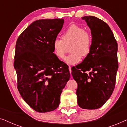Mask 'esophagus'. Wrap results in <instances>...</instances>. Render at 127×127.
Masks as SVG:
<instances>
[{"label": "esophagus", "instance_id": "obj_1", "mask_svg": "<svg viewBox=\"0 0 127 127\" xmlns=\"http://www.w3.org/2000/svg\"><path fill=\"white\" fill-rule=\"evenodd\" d=\"M69 72H70V73L71 74V72H72V69H71V66H69Z\"/></svg>", "mask_w": 127, "mask_h": 127}]
</instances>
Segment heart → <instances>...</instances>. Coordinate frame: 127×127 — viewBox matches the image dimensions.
Returning a JSON list of instances; mask_svg holds the SVG:
<instances>
[{
	"label": "heart",
	"instance_id": "heart-1",
	"mask_svg": "<svg viewBox=\"0 0 127 127\" xmlns=\"http://www.w3.org/2000/svg\"><path fill=\"white\" fill-rule=\"evenodd\" d=\"M62 39L57 38L53 43V53L58 58H63L70 47L71 53L65 58L70 65L80 61L81 56L86 57L91 52L93 39L90 32L82 27L72 24L62 34Z\"/></svg>",
	"mask_w": 127,
	"mask_h": 127
}]
</instances>
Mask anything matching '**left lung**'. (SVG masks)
Here are the masks:
<instances>
[{"mask_svg":"<svg viewBox=\"0 0 127 127\" xmlns=\"http://www.w3.org/2000/svg\"><path fill=\"white\" fill-rule=\"evenodd\" d=\"M91 29L93 44L90 54L72 67L77 83V103L84 109L102 107L114 91L119 67L117 43L107 24L97 17H82ZM90 71L89 74L85 72Z\"/></svg>","mask_w":127,"mask_h":127,"instance_id":"1","label":"left lung"}]
</instances>
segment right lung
I'll return each instance as SVG.
<instances>
[{"instance_id":"obj_1","label":"right lung","mask_w":127,"mask_h":127,"mask_svg":"<svg viewBox=\"0 0 127 127\" xmlns=\"http://www.w3.org/2000/svg\"><path fill=\"white\" fill-rule=\"evenodd\" d=\"M64 19L39 20L20 34L15 45L14 67L17 88L25 102L36 112L54 110L70 79L67 65L53 53V43Z\"/></svg>"}]
</instances>
